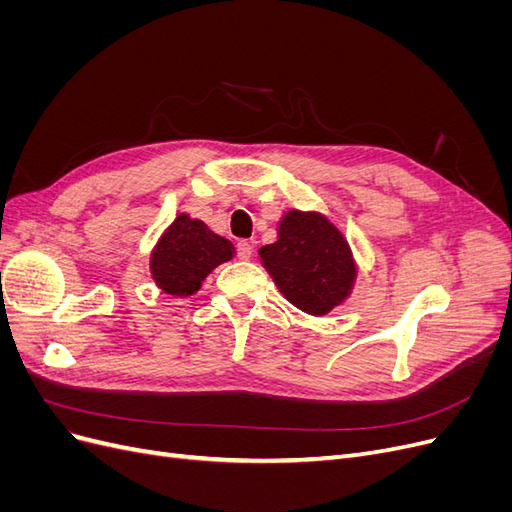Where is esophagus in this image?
Here are the masks:
<instances>
[{"label": "esophagus", "instance_id": "1", "mask_svg": "<svg viewBox=\"0 0 512 512\" xmlns=\"http://www.w3.org/2000/svg\"><path fill=\"white\" fill-rule=\"evenodd\" d=\"M252 254H254V247H252L250 241H239V243H237V258L250 260Z\"/></svg>", "mask_w": 512, "mask_h": 512}]
</instances>
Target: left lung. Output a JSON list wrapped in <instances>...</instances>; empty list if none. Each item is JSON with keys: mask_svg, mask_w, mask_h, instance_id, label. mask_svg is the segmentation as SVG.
<instances>
[{"mask_svg": "<svg viewBox=\"0 0 512 512\" xmlns=\"http://www.w3.org/2000/svg\"><path fill=\"white\" fill-rule=\"evenodd\" d=\"M260 262L284 297L309 316H327L354 288L359 267L348 239L320 211H284Z\"/></svg>", "mask_w": 512, "mask_h": 512, "instance_id": "8db88e82", "label": "left lung"}]
</instances>
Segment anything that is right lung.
Returning <instances> with one entry per match:
<instances>
[{
	"label": "right lung",
	"instance_id": "add662e5",
	"mask_svg": "<svg viewBox=\"0 0 512 512\" xmlns=\"http://www.w3.org/2000/svg\"><path fill=\"white\" fill-rule=\"evenodd\" d=\"M232 258L235 245L183 211L153 245L149 271L162 292L185 299L198 292L213 269Z\"/></svg>",
	"mask_w": 512,
	"mask_h": 512
}]
</instances>
